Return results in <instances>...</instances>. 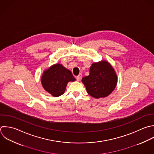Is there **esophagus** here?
I'll list each match as a JSON object with an SVG mask.
<instances>
[{"label":"esophagus","instance_id":"esophagus-1","mask_svg":"<svg viewBox=\"0 0 154 154\" xmlns=\"http://www.w3.org/2000/svg\"><path fill=\"white\" fill-rule=\"evenodd\" d=\"M82 74H79L77 76L75 77V79H76V80H77V81H80V80H81V79H82Z\"/></svg>","mask_w":154,"mask_h":154}]
</instances>
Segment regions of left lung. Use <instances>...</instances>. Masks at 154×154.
Returning <instances> with one entry per match:
<instances>
[{
	"label": "left lung",
	"instance_id": "obj_1",
	"mask_svg": "<svg viewBox=\"0 0 154 154\" xmlns=\"http://www.w3.org/2000/svg\"><path fill=\"white\" fill-rule=\"evenodd\" d=\"M117 75L110 64L106 61L94 63L89 75L82 79L87 92L95 98L106 97L115 89Z\"/></svg>",
	"mask_w": 154,
	"mask_h": 154
}]
</instances>
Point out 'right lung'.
Masks as SVG:
<instances>
[{
    "instance_id": "right-lung-1",
    "label": "right lung",
    "mask_w": 154,
    "mask_h": 154,
    "mask_svg": "<svg viewBox=\"0 0 154 154\" xmlns=\"http://www.w3.org/2000/svg\"><path fill=\"white\" fill-rule=\"evenodd\" d=\"M75 80L71 72L60 64H56L50 67L43 73L41 78L44 89L54 97L62 95L68 82Z\"/></svg>"
}]
</instances>
